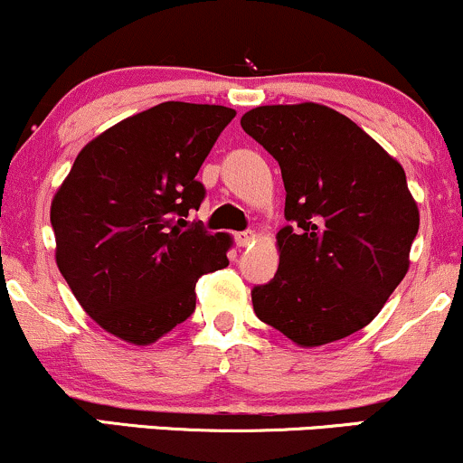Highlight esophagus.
I'll list each match as a JSON object with an SVG mask.
<instances>
[{
	"mask_svg": "<svg viewBox=\"0 0 463 463\" xmlns=\"http://www.w3.org/2000/svg\"><path fill=\"white\" fill-rule=\"evenodd\" d=\"M235 239H237V246H239V248H248V246H252L254 239H257V232H254V231L237 232Z\"/></svg>",
	"mask_w": 463,
	"mask_h": 463,
	"instance_id": "34e87169",
	"label": "esophagus"
}]
</instances>
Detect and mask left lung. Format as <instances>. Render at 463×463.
Instances as JSON below:
<instances>
[{"label": "left lung", "instance_id": "obj_1", "mask_svg": "<svg viewBox=\"0 0 463 463\" xmlns=\"http://www.w3.org/2000/svg\"><path fill=\"white\" fill-rule=\"evenodd\" d=\"M241 128L280 165V263L254 287L257 317L302 348L357 333L405 279L420 213L405 169L346 115L316 102L257 106Z\"/></svg>", "mask_w": 463, "mask_h": 463}]
</instances>
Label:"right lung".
<instances>
[{
    "label": "right lung",
    "mask_w": 463,
    "mask_h": 463,
    "mask_svg": "<svg viewBox=\"0 0 463 463\" xmlns=\"http://www.w3.org/2000/svg\"><path fill=\"white\" fill-rule=\"evenodd\" d=\"M235 115L163 102L80 150L52 200L56 265L106 333L150 346L194 313L200 276L228 265L232 237L187 215L204 200L202 163Z\"/></svg>",
    "instance_id": "obj_1"
}]
</instances>
